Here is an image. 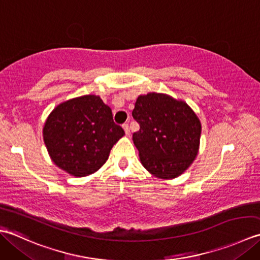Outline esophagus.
Instances as JSON below:
<instances>
[{
    "instance_id": "esophagus-1",
    "label": "esophagus",
    "mask_w": 260,
    "mask_h": 260,
    "mask_svg": "<svg viewBox=\"0 0 260 260\" xmlns=\"http://www.w3.org/2000/svg\"><path fill=\"white\" fill-rule=\"evenodd\" d=\"M123 130H124V132H125V135H126V136H129V135H130V128H129V125H128V124H123Z\"/></svg>"
}]
</instances>
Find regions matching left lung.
<instances>
[{
    "label": "left lung",
    "instance_id": "obj_1",
    "mask_svg": "<svg viewBox=\"0 0 260 260\" xmlns=\"http://www.w3.org/2000/svg\"><path fill=\"white\" fill-rule=\"evenodd\" d=\"M132 116L140 124L132 140L141 165L151 175L173 179L192 165L199 152L202 125L186 102L150 92L138 96Z\"/></svg>",
    "mask_w": 260,
    "mask_h": 260
}]
</instances>
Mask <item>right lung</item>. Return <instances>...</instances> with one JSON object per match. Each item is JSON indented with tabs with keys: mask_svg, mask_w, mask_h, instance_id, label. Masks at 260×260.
<instances>
[{
	"mask_svg": "<svg viewBox=\"0 0 260 260\" xmlns=\"http://www.w3.org/2000/svg\"><path fill=\"white\" fill-rule=\"evenodd\" d=\"M42 135L52 162L72 176L84 177L104 165L124 131L101 98L89 94L57 105Z\"/></svg>",
	"mask_w": 260,
	"mask_h": 260,
	"instance_id": "right-lung-1",
	"label": "right lung"
}]
</instances>
